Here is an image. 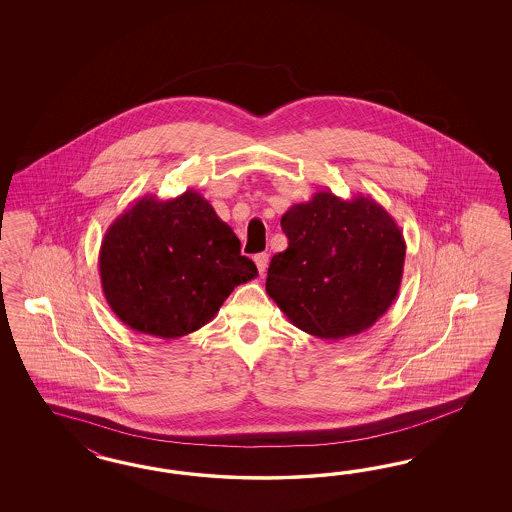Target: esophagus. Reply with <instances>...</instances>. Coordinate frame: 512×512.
<instances>
[{
	"label": "esophagus",
	"mask_w": 512,
	"mask_h": 512,
	"mask_svg": "<svg viewBox=\"0 0 512 512\" xmlns=\"http://www.w3.org/2000/svg\"><path fill=\"white\" fill-rule=\"evenodd\" d=\"M255 264H257V268H259V272H261V276H263L264 272H266V268H268V253L255 255Z\"/></svg>",
	"instance_id": "34e87169"
}]
</instances>
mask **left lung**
<instances>
[{
  "label": "left lung",
  "instance_id": "1",
  "mask_svg": "<svg viewBox=\"0 0 512 512\" xmlns=\"http://www.w3.org/2000/svg\"><path fill=\"white\" fill-rule=\"evenodd\" d=\"M289 238L268 266L266 293L300 330L345 340L377 323L400 291L405 240L372 199L319 191L281 216Z\"/></svg>",
  "mask_w": 512,
  "mask_h": 512
}]
</instances>
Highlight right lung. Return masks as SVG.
Listing matches in <instances>:
<instances>
[{
  "label": "right lung",
  "mask_w": 512,
  "mask_h": 512,
  "mask_svg": "<svg viewBox=\"0 0 512 512\" xmlns=\"http://www.w3.org/2000/svg\"><path fill=\"white\" fill-rule=\"evenodd\" d=\"M110 310L124 325L163 340L214 319L236 285L257 278L240 240L193 189L176 199L144 195L116 217L99 249Z\"/></svg>",
  "instance_id": "obj_1"
}]
</instances>
